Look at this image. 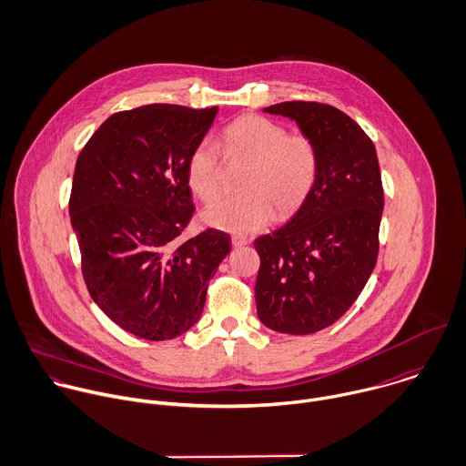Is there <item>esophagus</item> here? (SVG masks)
Segmentation results:
<instances>
[{"mask_svg": "<svg viewBox=\"0 0 466 466\" xmlns=\"http://www.w3.org/2000/svg\"><path fill=\"white\" fill-rule=\"evenodd\" d=\"M230 241H232V247H245L248 243V238L243 234H234Z\"/></svg>", "mask_w": 466, "mask_h": 466, "instance_id": "1", "label": "esophagus"}]
</instances>
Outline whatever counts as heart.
Returning <instances> with one entry per match:
<instances>
[{"label":"heart","instance_id":"heart-1","mask_svg":"<svg viewBox=\"0 0 466 466\" xmlns=\"http://www.w3.org/2000/svg\"><path fill=\"white\" fill-rule=\"evenodd\" d=\"M219 148L228 163H248L241 196L221 198L203 212L214 228L247 234L267 227L274 214L290 216L312 192L318 179V150L312 139L263 116H243L221 134ZM192 192L212 201L221 190V161L212 141L196 145L188 159Z\"/></svg>","mask_w":466,"mask_h":466}]
</instances>
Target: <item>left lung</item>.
<instances>
[{
    "instance_id": "obj_1",
    "label": "left lung",
    "mask_w": 466,
    "mask_h": 466,
    "mask_svg": "<svg viewBox=\"0 0 466 466\" xmlns=\"http://www.w3.org/2000/svg\"><path fill=\"white\" fill-rule=\"evenodd\" d=\"M290 117L318 150V179L298 212L254 241L259 321L281 334L336 323L365 289L380 250L383 185L372 139L345 112L316 101L263 108Z\"/></svg>"
}]
</instances>
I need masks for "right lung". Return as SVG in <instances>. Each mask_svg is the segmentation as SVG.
<instances>
[{"label": "right lung", "instance_id": "right-lung-1", "mask_svg": "<svg viewBox=\"0 0 466 466\" xmlns=\"http://www.w3.org/2000/svg\"><path fill=\"white\" fill-rule=\"evenodd\" d=\"M218 106L145 105L112 114L77 156L68 201L94 303L123 330L174 339L201 318L230 236L183 239L194 203L188 159Z\"/></svg>", "mask_w": 466, "mask_h": 466}]
</instances>
